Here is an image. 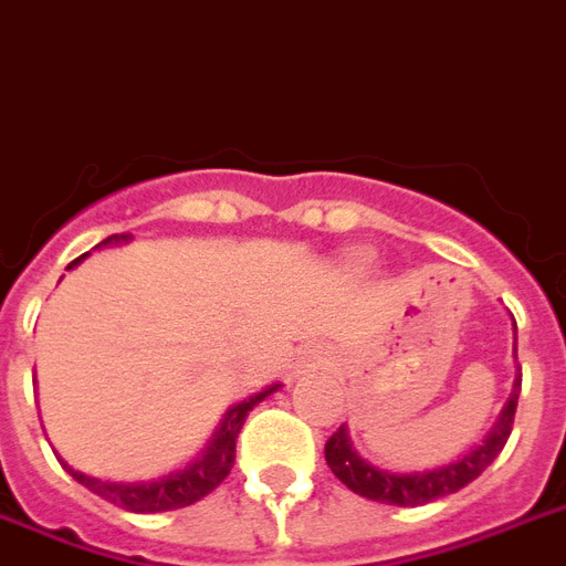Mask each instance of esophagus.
Returning a JSON list of instances; mask_svg holds the SVG:
<instances>
[{
  "mask_svg": "<svg viewBox=\"0 0 566 566\" xmlns=\"http://www.w3.org/2000/svg\"><path fill=\"white\" fill-rule=\"evenodd\" d=\"M316 366H323V357L314 355V352H305V355L296 360V371H311L316 369Z\"/></svg>",
  "mask_w": 566,
  "mask_h": 566,
  "instance_id": "esophagus-1",
  "label": "esophagus"
}]
</instances>
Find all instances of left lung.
I'll list each match as a JSON object with an SVG mask.
<instances>
[{
	"mask_svg": "<svg viewBox=\"0 0 566 566\" xmlns=\"http://www.w3.org/2000/svg\"><path fill=\"white\" fill-rule=\"evenodd\" d=\"M517 395H521V380H514L512 398L503 407V416H500L497 427L489 433V439L476 450H471L468 457L457 459V462H450L444 468H436V471H421V474L380 471V468L369 465V462H363L357 457L346 427H337V433L325 442V462L334 471V476L360 497L378 500V503H387V506H424V503H433V500L465 489L468 482H474L500 457V450L506 448L509 436H512Z\"/></svg>",
	"mask_w": 566,
	"mask_h": 566,
	"instance_id": "left-lung-1",
	"label": "left lung"
}]
</instances>
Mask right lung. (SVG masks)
<instances>
[{
	"label": "right lung",
	"mask_w": 566,
	"mask_h": 566,
	"mask_svg": "<svg viewBox=\"0 0 566 566\" xmlns=\"http://www.w3.org/2000/svg\"><path fill=\"white\" fill-rule=\"evenodd\" d=\"M122 238L109 235L107 241H101V243L122 241ZM81 259H84V255H81ZM81 259L72 261L69 268H75ZM275 389H279V384L264 389V392L252 395V398H247V401L235 403V407L227 412V418H223V424L218 427V433H214V439H211V444L206 448L203 457L197 459V462H191L186 471L168 474L163 476V480L133 482V485H127V482H107V480H98V476H86L81 474V471H75V468H69L66 462H63V468H66L69 474L75 476L84 489H90L92 494H98V497H104L107 503H113V506L118 509H127V512L150 514V512H171V509H186L191 506V503H197V500H203L206 494H211V491L218 489L220 482L227 480L232 465H235V439L238 433H241L243 418L250 416L252 407H255L259 401H264V398H268L270 392H275Z\"/></svg>",
	"instance_id": "obj_1"
}]
</instances>
